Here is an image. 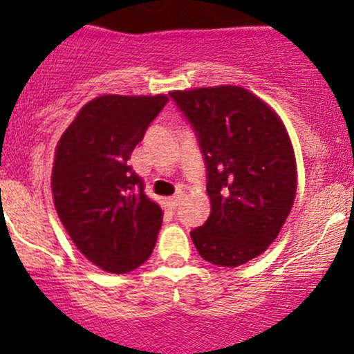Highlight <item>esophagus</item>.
<instances>
[{"instance_id": "34e87169", "label": "esophagus", "mask_w": 354, "mask_h": 354, "mask_svg": "<svg viewBox=\"0 0 354 354\" xmlns=\"http://www.w3.org/2000/svg\"><path fill=\"white\" fill-rule=\"evenodd\" d=\"M181 197H183V194L180 192V194H176L174 197L167 198V203H169L171 209H178V205H180V202H181Z\"/></svg>"}]
</instances>
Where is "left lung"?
<instances>
[{"mask_svg":"<svg viewBox=\"0 0 354 354\" xmlns=\"http://www.w3.org/2000/svg\"><path fill=\"white\" fill-rule=\"evenodd\" d=\"M197 135L210 216L190 231L207 262L238 267L279 234L296 195V162L283 121L236 85L169 92Z\"/></svg>","mask_w":354,"mask_h":354,"instance_id":"8db88e82","label":"left lung"}]
</instances>
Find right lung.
Masks as SVG:
<instances>
[{
  "label": "right lung",
  "instance_id": "1",
  "mask_svg": "<svg viewBox=\"0 0 354 354\" xmlns=\"http://www.w3.org/2000/svg\"><path fill=\"white\" fill-rule=\"evenodd\" d=\"M167 101L162 94L92 99L56 147V212L75 246L106 272H130L154 250L162 210L128 159Z\"/></svg>",
  "mask_w": 354,
  "mask_h": 354
}]
</instances>
